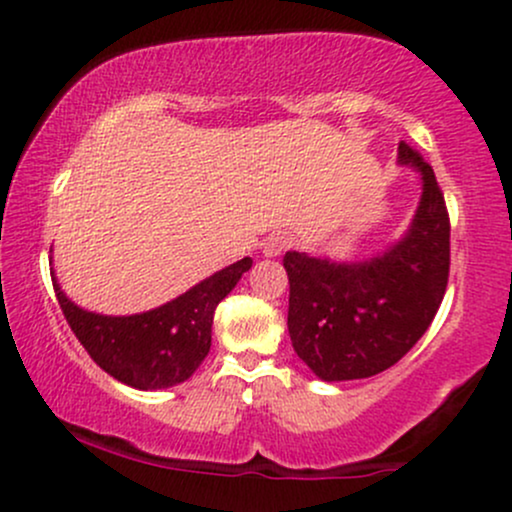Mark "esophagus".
I'll return each mask as SVG.
<instances>
[{
    "mask_svg": "<svg viewBox=\"0 0 512 512\" xmlns=\"http://www.w3.org/2000/svg\"><path fill=\"white\" fill-rule=\"evenodd\" d=\"M291 243H293V240L286 236V233H272V236L264 240L262 252L267 257H279V255H284V252L291 248Z\"/></svg>",
    "mask_w": 512,
    "mask_h": 512,
    "instance_id": "34e87169",
    "label": "esophagus"
}]
</instances>
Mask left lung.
<instances>
[{"instance_id": "1", "label": "left lung", "mask_w": 512, "mask_h": 512, "mask_svg": "<svg viewBox=\"0 0 512 512\" xmlns=\"http://www.w3.org/2000/svg\"><path fill=\"white\" fill-rule=\"evenodd\" d=\"M399 163L424 180L407 236L368 262L337 264L286 252L293 351L317 378L378 375L421 339L448 289L450 216L436 173L409 144Z\"/></svg>"}]
</instances>
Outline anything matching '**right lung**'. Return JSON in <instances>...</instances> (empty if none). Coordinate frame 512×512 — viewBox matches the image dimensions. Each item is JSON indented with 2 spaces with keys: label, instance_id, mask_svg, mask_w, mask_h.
Wrapping results in <instances>:
<instances>
[{
  "label": "right lung",
  "instance_id": "obj_1",
  "mask_svg": "<svg viewBox=\"0 0 512 512\" xmlns=\"http://www.w3.org/2000/svg\"><path fill=\"white\" fill-rule=\"evenodd\" d=\"M252 267L250 257L221 269L161 308L110 317L81 310L52 279L55 296L88 356L115 380L137 390L185 383L209 354L214 310Z\"/></svg>",
  "mask_w": 512,
  "mask_h": 512
}]
</instances>
